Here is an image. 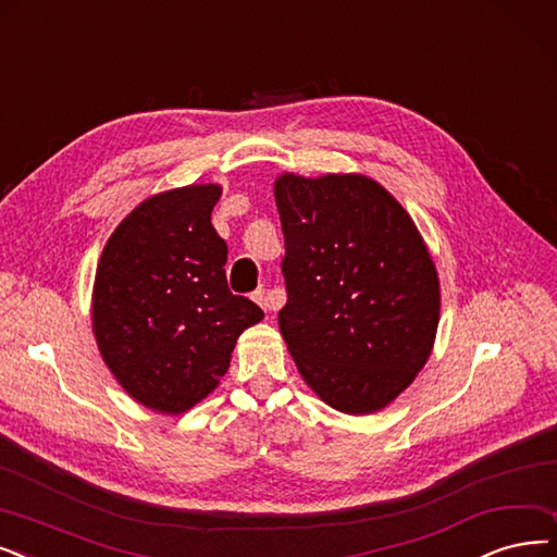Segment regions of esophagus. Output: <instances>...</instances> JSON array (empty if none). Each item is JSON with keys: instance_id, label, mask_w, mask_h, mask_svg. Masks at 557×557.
<instances>
[{"instance_id": "34e87169", "label": "esophagus", "mask_w": 557, "mask_h": 557, "mask_svg": "<svg viewBox=\"0 0 557 557\" xmlns=\"http://www.w3.org/2000/svg\"><path fill=\"white\" fill-rule=\"evenodd\" d=\"M253 301L260 306V308H264V310H276L281 304H278V299L274 297V295H270L264 290V287H260V290H256L253 293Z\"/></svg>"}]
</instances>
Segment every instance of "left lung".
I'll use <instances>...</instances> for the list:
<instances>
[{"label":"left lung","mask_w":557,"mask_h":557,"mask_svg":"<svg viewBox=\"0 0 557 557\" xmlns=\"http://www.w3.org/2000/svg\"><path fill=\"white\" fill-rule=\"evenodd\" d=\"M287 301L278 329L304 382L351 416L391 405L428 363L441 310L413 219L368 175L283 173Z\"/></svg>","instance_id":"1"}]
</instances>
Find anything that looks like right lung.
I'll return each instance as SVG.
<instances>
[{
  "label": "right lung",
  "instance_id": "right-lung-1",
  "mask_svg": "<svg viewBox=\"0 0 557 557\" xmlns=\"http://www.w3.org/2000/svg\"><path fill=\"white\" fill-rule=\"evenodd\" d=\"M219 185L146 198L107 239L94 283L102 361L139 405L177 416L228 372L244 329L264 313L228 290V247L212 226Z\"/></svg>",
  "mask_w": 557,
  "mask_h": 557
}]
</instances>
